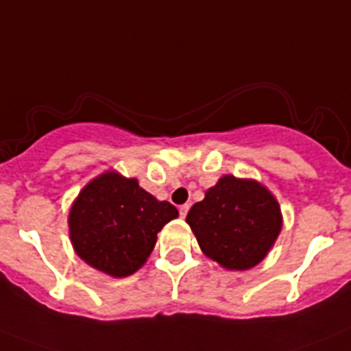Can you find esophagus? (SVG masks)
Listing matches in <instances>:
<instances>
[{
    "instance_id": "34e87169",
    "label": "esophagus",
    "mask_w": 351,
    "mask_h": 351,
    "mask_svg": "<svg viewBox=\"0 0 351 351\" xmlns=\"http://www.w3.org/2000/svg\"><path fill=\"white\" fill-rule=\"evenodd\" d=\"M178 212H180V217L185 219V215H187V212H189V205H182L178 208Z\"/></svg>"
}]
</instances>
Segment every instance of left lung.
<instances>
[{
  "label": "left lung",
  "mask_w": 351,
  "mask_h": 351,
  "mask_svg": "<svg viewBox=\"0 0 351 351\" xmlns=\"http://www.w3.org/2000/svg\"><path fill=\"white\" fill-rule=\"evenodd\" d=\"M201 251L228 270H249L272 249L282 228L279 203L256 180L224 175L187 213Z\"/></svg>",
  "instance_id": "obj_1"
}]
</instances>
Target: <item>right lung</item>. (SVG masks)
I'll list each match as a JSON object with an SVG mask.
<instances>
[{
  "instance_id": "right-lung-1",
  "label": "right lung",
  "mask_w": 351,
  "mask_h": 351,
  "mask_svg": "<svg viewBox=\"0 0 351 351\" xmlns=\"http://www.w3.org/2000/svg\"><path fill=\"white\" fill-rule=\"evenodd\" d=\"M176 217L171 203L146 193L136 178L106 171L91 180L70 208V240L90 267L127 277L146 263L157 233Z\"/></svg>"
}]
</instances>
